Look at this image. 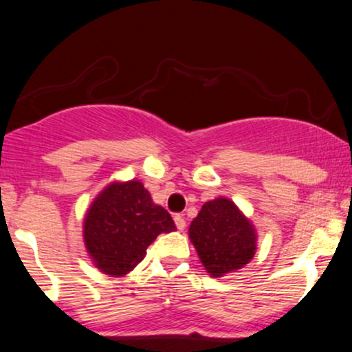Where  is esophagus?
<instances>
[{"label": "esophagus", "mask_w": 352, "mask_h": 352, "mask_svg": "<svg viewBox=\"0 0 352 352\" xmlns=\"http://www.w3.org/2000/svg\"><path fill=\"white\" fill-rule=\"evenodd\" d=\"M173 221H175L177 230H179V232H184V230H185V218L182 215H175V217H173Z\"/></svg>", "instance_id": "1"}]
</instances>
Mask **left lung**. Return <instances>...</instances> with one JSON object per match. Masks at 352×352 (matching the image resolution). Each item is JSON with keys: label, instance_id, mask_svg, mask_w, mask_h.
<instances>
[{"label": "left lung", "instance_id": "8db88e82", "mask_svg": "<svg viewBox=\"0 0 352 352\" xmlns=\"http://www.w3.org/2000/svg\"><path fill=\"white\" fill-rule=\"evenodd\" d=\"M188 238L212 278L243 268L256 253V228L227 197L204 204L190 223Z\"/></svg>", "mask_w": 352, "mask_h": 352}]
</instances>
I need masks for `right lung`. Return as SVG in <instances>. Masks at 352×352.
Segmentation results:
<instances>
[{
    "instance_id": "obj_1",
    "label": "right lung",
    "mask_w": 352,
    "mask_h": 352,
    "mask_svg": "<svg viewBox=\"0 0 352 352\" xmlns=\"http://www.w3.org/2000/svg\"><path fill=\"white\" fill-rule=\"evenodd\" d=\"M168 212L153 204L140 180L111 182L89 205L82 223L87 254L109 276H124L144 260L160 233L175 232Z\"/></svg>"
}]
</instances>
